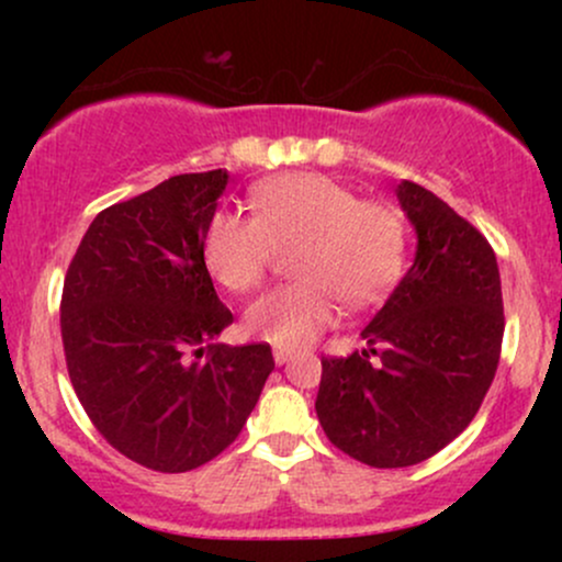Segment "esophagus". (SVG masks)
<instances>
[{
    "instance_id": "esophagus-1",
    "label": "esophagus",
    "mask_w": 562,
    "mask_h": 562,
    "mask_svg": "<svg viewBox=\"0 0 562 562\" xmlns=\"http://www.w3.org/2000/svg\"><path fill=\"white\" fill-rule=\"evenodd\" d=\"M274 364L277 367H282V364H288L290 359H293V351H290V348H274Z\"/></svg>"
}]
</instances>
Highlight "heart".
I'll return each instance as SVG.
<instances>
[{
	"label": "heart",
	"instance_id": "heart-1",
	"mask_svg": "<svg viewBox=\"0 0 562 562\" xmlns=\"http://www.w3.org/2000/svg\"><path fill=\"white\" fill-rule=\"evenodd\" d=\"M250 216L218 211L200 243L205 269L229 293H248L274 250H290L299 280L245 308L250 338L280 348L312 344L338 319L340 301L362 308L383 299L404 272L406 218L396 205L357 198L325 173H280L250 190Z\"/></svg>",
	"mask_w": 562,
	"mask_h": 562
}]
</instances>
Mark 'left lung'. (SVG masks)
Wrapping results in <instances>:
<instances>
[{
	"mask_svg": "<svg viewBox=\"0 0 562 562\" xmlns=\"http://www.w3.org/2000/svg\"><path fill=\"white\" fill-rule=\"evenodd\" d=\"M396 198L415 227V261L362 330L364 351L322 359L314 404L335 447L372 468L417 465L468 428L505 333L486 237L420 184L402 179Z\"/></svg>",
	"mask_w": 562,
	"mask_h": 562,
	"instance_id": "left-lung-1",
	"label": "left lung"
}]
</instances>
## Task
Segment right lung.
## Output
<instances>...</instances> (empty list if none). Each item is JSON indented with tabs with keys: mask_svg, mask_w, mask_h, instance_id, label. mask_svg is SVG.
Listing matches in <instances>:
<instances>
[{
	"mask_svg": "<svg viewBox=\"0 0 562 562\" xmlns=\"http://www.w3.org/2000/svg\"><path fill=\"white\" fill-rule=\"evenodd\" d=\"M227 182L224 169L179 173L97 214L63 285V348L83 412L111 447L160 473L222 454L274 370L269 344H216L232 312L200 243Z\"/></svg>",
	"mask_w": 562,
	"mask_h": 562,
	"instance_id": "obj_1",
	"label": "right lung"
}]
</instances>
